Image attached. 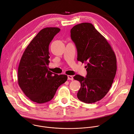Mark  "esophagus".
<instances>
[{
  "label": "esophagus",
  "instance_id": "1",
  "mask_svg": "<svg viewBox=\"0 0 134 134\" xmlns=\"http://www.w3.org/2000/svg\"><path fill=\"white\" fill-rule=\"evenodd\" d=\"M68 79L70 80H73V77L72 75H68Z\"/></svg>",
  "mask_w": 134,
  "mask_h": 134
}]
</instances>
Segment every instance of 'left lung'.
Returning <instances> with one entry per match:
<instances>
[{
	"mask_svg": "<svg viewBox=\"0 0 134 134\" xmlns=\"http://www.w3.org/2000/svg\"><path fill=\"white\" fill-rule=\"evenodd\" d=\"M71 38L77 52V61L87 63V74L73 78L81 83L77 98L92 103L102 99L109 91L117 71L115 53L107 40L91 23H83L71 30Z\"/></svg>",
	"mask_w": 134,
	"mask_h": 134,
	"instance_id": "8db88e82",
	"label": "left lung"
}]
</instances>
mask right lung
I'll return each mask as SVG.
<instances>
[{
    "instance_id": "add662e5",
    "label": "right lung",
    "mask_w": 134,
    "mask_h": 134,
    "mask_svg": "<svg viewBox=\"0 0 134 134\" xmlns=\"http://www.w3.org/2000/svg\"><path fill=\"white\" fill-rule=\"evenodd\" d=\"M58 27L42 30L25 49L18 69V82L31 100L43 103L51 100L68 76L58 75L48 70L49 45L60 31Z\"/></svg>"
}]
</instances>
